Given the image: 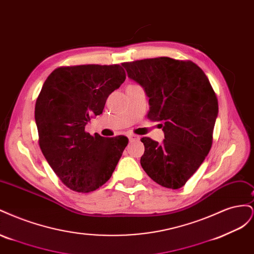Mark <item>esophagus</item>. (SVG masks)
Masks as SVG:
<instances>
[{"mask_svg": "<svg viewBox=\"0 0 254 254\" xmlns=\"http://www.w3.org/2000/svg\"><path fill=\"white\" fill-rule=\"evenodd\" d=\"M128 139H129L130 142L140 141V136H139V135H135V134H132V133H130V134H128Z\"/></svg>", "mask_w": 254, "mask_h": 254, "instance_id": "obj_1", "label": "esophagus"}]
</instances>
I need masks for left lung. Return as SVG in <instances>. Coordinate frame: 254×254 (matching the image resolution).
<instances>
[{"mask_svg": "<svg viewBox=\"0 0 254 254\" xmlns=\"http://www.w3.org/2000/svg\"><path fill=\"white\" fill-rule=\"evenodd\" d=\"M128 77L149 97L147 118L159 122L164 140L142 137L141 165L160 186L182 188L201 165L213 142L218 115L216 94L203 71L191 61L168 57L124 63Z\"/></svg>", "mask_w": 254, "mask_h": 254, "instance_id": "left-lung-1", "label": "left lung"}]
</instances>
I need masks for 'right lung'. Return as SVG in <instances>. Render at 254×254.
<instances>
[{"instance_id": "1", "label": "right lung", "mask_w": 254, "mask_h": 254, "mask_svg": "<svg viewBox=\"0 0 254 254\" xmlns=\"http://www.w3.org/2000/svg\"><path fill=\"white\" fill-rule=\"evenodd\" d=\"M125 79L120 64H83L58 67L44 81L35 107L39 145L68 189L93 191L117 167L127 137L91 135L84 128L103 113L107 98Z\"/></svg>"}]
</instances>
